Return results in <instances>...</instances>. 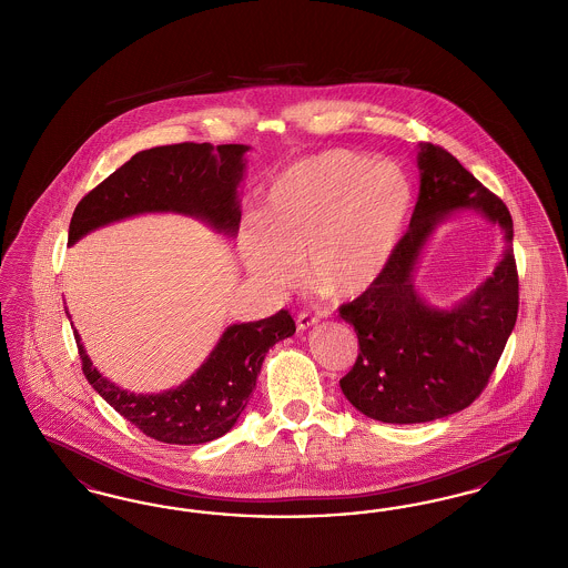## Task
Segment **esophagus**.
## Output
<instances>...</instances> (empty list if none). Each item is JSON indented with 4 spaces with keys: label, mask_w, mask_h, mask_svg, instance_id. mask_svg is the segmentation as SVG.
I'll return each mask as SVG.
<instances>
[{
    "label": "esophagus",
    "mask_w": 568,
    "mask_h": 568,
    "mask_svg": "<svg viewBox=\"0 0 568 568\" xmlns=\"http://www.w3.org/2000/svg\"><path fill=\"white\" fill-rule=\"evenodd\" d=\"M296 324L300 329H308V327L320 324V320L313 317V315H308V313H300L296 317Z\"/></svg>",
    "instance_id": "34e87169"
}]
</instances>
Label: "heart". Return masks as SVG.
Listing matches in <instances>:
<instances>
[{"mask_svg": "<svg viewBox=\"0 0 568 568\" xmlns=\"http://www.w3.org/2000/svg\"><path fill=\"white\" fill-rule=\"evenodd\" d=\"M413 206L405 168L347 149H332L283 170L260 215L244 219L239 248L248 276L285 294L302 257L311 283L355 297L387 268Z\"/></svg>", "mask_w": 568, "mask_h": 568, "instance_id": "b5f03b06", "label": "heart"}]
</instances>
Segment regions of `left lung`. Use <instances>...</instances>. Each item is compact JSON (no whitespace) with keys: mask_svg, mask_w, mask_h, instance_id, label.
Here are the masks:
<instances>
[{"mask_svg":"<svg viewBox=\"0 0 568 568\" xmlns=\"http://www.w3.org/2000/svg\"><path fill=\"white\" fill-rule=\"evenodd\" d=\"M417 168L419 195L403 241L377 283L338 311L359 343L341 389L383 424H424L470 405L503 355L519 304L514 219L503 200L440 146L419 142ZM464 210L498 224L506 251L477 291L440 310L420 297L412 276L435 227Z\"/></svg>","mask_w":568,"mask_h":568,"instance_id":"1","label":"left lung"}]
</instances>
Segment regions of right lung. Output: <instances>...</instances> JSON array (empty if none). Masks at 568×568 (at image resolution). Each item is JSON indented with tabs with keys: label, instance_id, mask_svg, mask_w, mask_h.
I'll return each instance as SVG.
<instances>
[{
	"label": "right lung",
	"instance_id": "obj_1",
	"mask_svg": "<svg viewBox=\"0 0 568 568\" xmlns=\"http://www.w3.org/2000/svg\"><path fill=\"white\" fill-rule=\"evenodd\" d=\"M248 149L246 144L183 142L135 153L79 202L68 244L79 243L98 227L149 213L193 216L216 234L236 239L239 190ZM294 332L296 324L287 311L260 322L227 325L202 366L181 385L160 394H134L119 387L93 366L77 329L74 338L84 377L119 415L155 440L202 445L236 426L266 353Z\"/></svg>",
	"mask_w": 568,
	"mask_h": 568
}]
</instances>
